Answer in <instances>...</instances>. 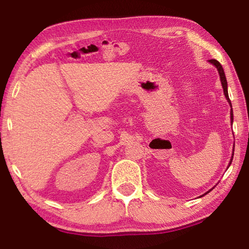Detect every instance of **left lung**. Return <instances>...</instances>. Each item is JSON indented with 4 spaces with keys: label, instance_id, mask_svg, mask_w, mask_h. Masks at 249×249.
Instances as JSON below:
<instances>
[{
    "label": "left lung",
    "instance_id": "obj_1",
    "mask_svg": "<svg viewBox=\"0 0 249 249\" xmlns=\"http://www.w3.org/2000/svg\"><path fill=\"white\" fill-rule=\"evenodd\" d=\"M209 61L211 62V64L214 65V66H215L216 68H217L218 73H220V78H221V82H222L223 90H224V94H225L227 101H229L230 104H231V100H230V98H229V92H227V81H226V77H225L224 70H223V68H222V66H221L220 62H218L217 60H215V59H211V60H209ZM231 122H233V109H231ZM231 160H233V156H231V159L230 165L231 163Z\"/></svg>",
    "mask_w": 249,
    "mask_h": 249
}]
</instances>
